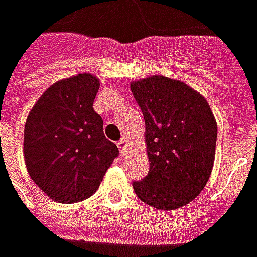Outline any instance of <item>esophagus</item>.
I'll use <instances>...</instances> for the list:
<instances>
[{
  "instance_id": "obj_1",
  "label": "esophagus",
  "mask_w": 257,
  "mask_h": 257,
  "mask_svg": "<svg viewBox=\"0 0 257 257\" xmlns=\"http://www.w3.org/2000/svg\"><path fill=\"white\" fill-rule=\"evenodd\" d=\"M117 147H118V150H120V154H121V155H124L125 152H127V148H128V141H127V139L120 140V141L117 143Z\"/></svg>"
}]
</instances>
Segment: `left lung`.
<instances>
[{"label": "left lung", "instance_id": "8db88e82", "mask_svg": "<svg viewBox=\"0 0 257 257\" xmlns=\"http://www.w3.org/2000/svg\"><path fill=\"white\" fill-rule=\"evenodd\" d=\"M144 114L148 175L133 183L143 203L176 210L192 203L210 179L217 121L206 98L179 79L152 75L130 84Z\"/></svg>", "mask_w": 257, "mask_h": 257}]
</instances>
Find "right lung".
Masks as SVG:
<instances>
[{"label": "right lung", "mask_w": 257, "mask_h": 257, "mask_svg": "<svg viewBox=\"0 0 257 257\" xmlns=\"http://www.w3.org/2000/svg\"><path fill=\"white\" fill-rule=\"evenodd\" d=\"M100 82L89 72L49 86L28 114L25 165L39 189L57 203H78L98 190L118 148L93 110Z\"/></svg>", "instance_id": "1"}]
</instances>
